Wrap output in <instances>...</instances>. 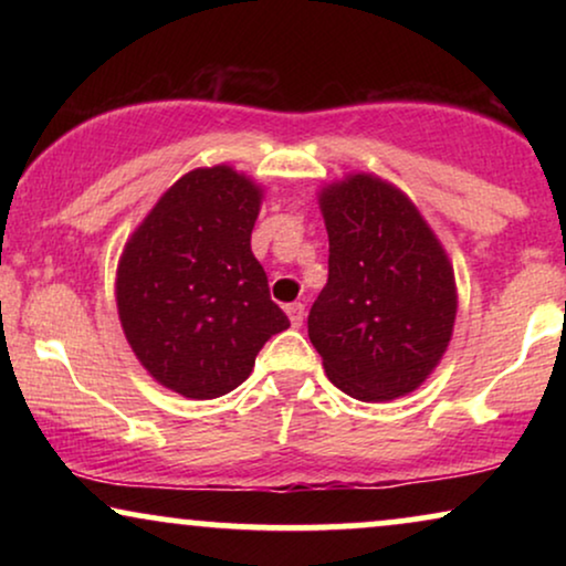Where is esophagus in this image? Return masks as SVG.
<instances>
[{
	"label": "esophagus",
	"instance_id": "obj_1",
	"mask_svg": "<svg viewBox=\"0 0 566 566\" xmlns=\"http://www.w3.org/2000/svg\"><path fill=\"white\" fill-rule=\"evenodd\" d=\"M285 314H289V319H291V324H293V327H301V324H304V304H298V301H296V304H289V306H285Z\"/></svg>",
	"mask_w": 566,
	"mask_h": 566
}]
</instances>
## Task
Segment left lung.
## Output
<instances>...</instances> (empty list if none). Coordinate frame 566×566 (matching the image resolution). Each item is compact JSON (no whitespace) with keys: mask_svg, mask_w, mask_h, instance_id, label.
I'll return each mask as SVG.
<instances>
[{"mask_svg":"<svg viewBox=\"0 0 566 566\" xmlns=\"http://www.w3.org/2000/svg\"><path fill=\"white\" fill-rule=\"evenodd\" d=\"M329 277L308 312V339L329 381L360 401L420 389L453 337V265L397 185L353 172L319 190Z\"/></svg>","mask_w":566,"mask_h":566,"instance_id":"8db88e82","label":"left lung"}]
</instances>
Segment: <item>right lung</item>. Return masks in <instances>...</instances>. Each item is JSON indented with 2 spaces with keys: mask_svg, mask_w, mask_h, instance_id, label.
<instances>
[{
  "mask_svg": "<svg viewBox=\"0 0 566 566\" xmlns=\"http://www.w3.org/2000/svg\"><path fill=\"white\" fill-rule=\"evenodd\" d=\"M265 190L229 165L198 167L161 192L123 247L115 304L154 381L216 399L252 374L262 345L289 329L252 254Z\"/></svg>",
  "mask_w": 566,
  "mask_h": 566,
  "instance_id": "right-lung-1",
  "label": "right lung"
}]
</instances>
